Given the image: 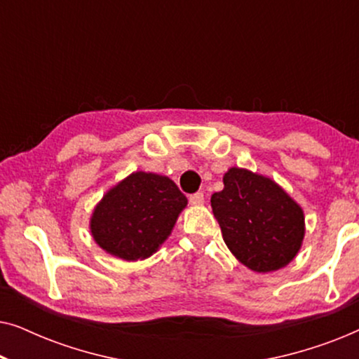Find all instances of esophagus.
Returning a JSON list of instances; mask_svg holds the SVG:
<instances>
[{
	"instance_id": "34e87169",
	"label": "esophagus",
	"mask_w": 359,
	"mask_h": 359,
	"mask_svg": "<svg viewBox=\"0 0 359 359\" xmlns=\"http://www.w3.org/2000/svg\"><path fill=\"white\" fill-rule=\"evenodd\" d=\"M189 203L193 205H203L204 204V194L203 193H194L189 196Z\"/></svg>"
}]
</instances>
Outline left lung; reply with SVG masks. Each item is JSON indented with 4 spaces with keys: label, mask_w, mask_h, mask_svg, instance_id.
I'll return each mask as SVG.
<instances>
[{
    "label": "left lung",
    "mask_w": 359,
    "mask_h": 359,
    "mask_svg": "<svg viewBox=\"0 0 359 359\" xmlns=\"http://www.w3.org/2000/svg\"><path fill=\"white\" fill-rule=\"evenodd\" d=\"M210 205L225 245L255 273L287 266L302 247L304 210L268 176L232 166Z\"/></svg>",
    "instance_id": "obj_1"
}]
</instances>
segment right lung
I'll use <instances>...</instances> for the list:
<instances>
[{
    "instance_id": "obj_1",
    "label": "right lung",
    "mask_w": 359,
    "mask_h": 359,
    "mask_svg": "<svg viewBox=\"0 0 359 359\" xmlns=\"http://www.w3.org/2000/svg\"><path fill=\"white\" fill-rule=\"evenodd\" d=\"M186 196L168 176L134 171L102 196L90 219L95 242L112 257L137 262L170 237Z\"/></svg>"
}]
</instances>
